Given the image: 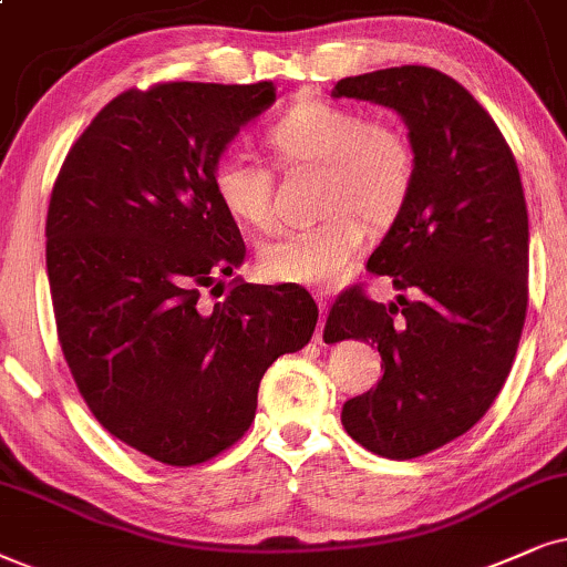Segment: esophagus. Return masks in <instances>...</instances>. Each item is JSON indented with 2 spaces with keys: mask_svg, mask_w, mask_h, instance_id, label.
<instances>
[{
  "mask_svg": "<svg viewBox=\"0 0 567 567\" xmlns=\"http://www.w3.org/2000/svg\"><path fill=\"white\" fill-rule=\"evenodd\" d=\"M317 303H319L321 319H319V327H317V334H313V340H317V342H321V337H324V317H327V308H329V300H327V296H321V292H317Z\"/></svg>",
  "mask_w": 567,
  "mask_h": 567,
  "instance_id": "34e87169",
  "label": "esophagus"
}]
</instances>
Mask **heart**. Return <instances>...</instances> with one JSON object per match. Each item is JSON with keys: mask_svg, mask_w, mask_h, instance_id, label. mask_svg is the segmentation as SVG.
Segmentation results:
<instances>
[{"mask_svg": "<svg viewBox=\"0 0 567 567\" xmlns=\"http://www.w3.org/2000/svg\"><path fill=\"white\" fill-rule=\"evenodd\" d=\"M264 143L277 167H319V206L327 217L271 240L261 271L277 282L329 288L353 267L367 243V218L392 225L411 200L415 154L408 135L384 120H367L353 106L298 102L267 127ZM219 204L243 225H277L275 169L246 154H221L212 169Z\"/></svg>", "mask_w": 567, "mask_h": 567, "instance_id": "1", "label": "heart"}]
</instances>
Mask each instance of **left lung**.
<instances>
[{
	"instance_id": "8db88e82",
	"label": "left lung",
	"mask_w": 567,
	"mask_h": 567,
	"mask_svg": "<svg viewBox=\"0 0 567 567\" xmlns=\"http://www.w3.org/2000/svg\"><path fill=\"white\" fill-rule=\"evenodd\" d=\"M334 99L395 110L408 125L415 183L371 254L398 303L361 288L334 300L332 340L374 342L384 377L342 405V426L371 453L411 461L457 440L511 374L528 308V212L520 172L489 112L424 64L342 78Z\"/></svg>"
}]
</instances>
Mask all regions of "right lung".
<instances>
[{
    "label": "right lung",
    "instance_id": "1",
    "mask_svg": "<svg viewBox=\"0 0 567 567\" xmlns=\"http://www.w3.org/2000/svg\"><path fill=\"white\" fill-rule=\"evenodd\" d=\"M271 102L269 81L120 93L73 143L49 198L47 271L70 374L106 432L159 463L185 468L233 447L264 371L317 327L303 288L233 279L217 305L199 300L246 259L212 169Z\"/></svg>",
    "mask_w": 567,
    "mask_h": 567
}]
</instances>
